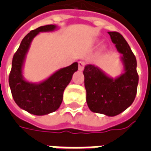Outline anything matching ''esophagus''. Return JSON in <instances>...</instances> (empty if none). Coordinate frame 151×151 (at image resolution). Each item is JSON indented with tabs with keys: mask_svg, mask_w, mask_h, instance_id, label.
Here are the masks:
<instances>
[{
	"mask_svg": "<svg viewBox=\"0 0 151 151\" xmlns=\"http://www.w3.org/2000/svg\"><path fill=\"white\" fill-rule=\"evenodd\" d=\"M84 66H85V62H84V61H79L78 69L80 71H82V70L84 69Z\"/></svg>",
	"mask_w": 151,
	"mask_h": 151,
	"instance_id": "1",
	"label": "esophagus"
}]
</instances>
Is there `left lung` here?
<instances>
[{"instance_id":"left-lung-1","label":"left lung","mask_w":151,"mask_h":151,"mask_svg":"<svg viewBox=\"0 0 151 151\" xmlns=\"http://www.w3.org/2000/svg\"><path fill=\"white\" fill-rule=\"evenodd\" d=\"M117 51L124 73L116 78L107 75L94 65H86L83 71L86 103L93 112L115 116L133 104L137 95L138 74L137 60L124 38L118 32H108Z\"/></svg>"}]
</instances>
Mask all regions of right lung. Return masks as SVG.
Returning a JSON list of instances; mask_svg holds the SVG:
<instances>
[{
  "label": "right lung",
  "instance_id": "add662e5",
  "mask_svg": "<svg viewBox=\"0 0 151 151\" xmlns=\"http://www.w3.org/2000/svg\"><path fill=\"white\" fill-rule=\"evenodd\" d=\"M57 29L56 25H46L28 33L22 40L13 57L9 84L13 98L18 107L29 113L43 116L56 111L61 104L63 93L78 70V62L57 70L46 80L39 83L27 81L22 75L26 56L32 40L40 32H48Z\"/></svg>",
  "mask_w": 151,
  "mask_h": 151
}]
</instances>
